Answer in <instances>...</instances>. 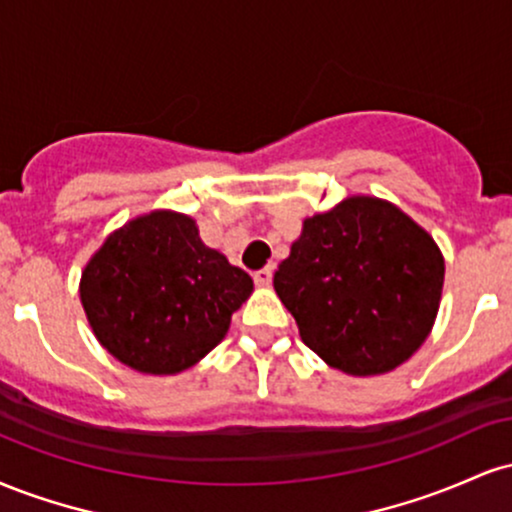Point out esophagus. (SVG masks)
I'll list each match as a JSON object with an SVG mask.
<instances>
[{"label": "esophagus", "instance_id": "obj_1", "mask_svg": "<svg viewBox=\"0 0 512 512\" xmlns=\"http://www.w3.org/2000/svg\"><path fill=\"white\" fill-rule=\"evenodd\" d=\"M272 276H274V269L264 267V269H260V272H255V284L257 286H269V284H272Z\"/></svg>", "mask_w": 512, "mask_h": 512}]
</instances>
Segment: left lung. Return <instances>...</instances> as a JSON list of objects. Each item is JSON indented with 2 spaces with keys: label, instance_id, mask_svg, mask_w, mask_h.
I'll use <instances>...</instances> for the list:
<instances>
[{
  "label": "left lung",
  "instance_id": "8db88e82",
  "mask_svg": "<svg viewBox=\"0 0 512 512\" xmlns=\"http://www.w3.org/2000/svg\"><path fill=\"white\" fill-rule=\"evenodd\" d=\"M445 262L402 209L349 197L303 221L274 274L305 346L346 375H380L426 342L443 293Z\"/></svg>",
  "mask_w": 512,
  "mask_h": 512
}]
</instances>
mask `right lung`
Returning a JSON list of instances; mask_svg holds the SVG:
<instances>
[{"label": "right lung", "instance_id": "1", "mask_svg": "<svg viewBox=\"0 0 512 512\" xmlns=\"http://www.w3.org/2000/svg\"><path fill=\"white\" fill-rule=\"evenodd\" d=\"M79 293L103 349L139 373L173 375L226 337L252 279L202 243L195 219L151 211L105 238Z\"/></svg>", "mask_w": 512, "mask_h": 512}]
</instances>
